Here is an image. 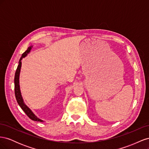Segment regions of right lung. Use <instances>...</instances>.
<instances>
[{"label":"right lung","mask_w":149,"mask_h":149,"mask_svg":"<svg viewBox=\"0 0 149 149\" xmlns=\"http://www.w3.org/2000/svg\"><path fill=\"white\" fill-rule=\"evenodd\" d=\"M31 49V47H29L28 49L22 54V55L20 58V59L19 62V65L17 66V68L15 71V78H14V84H15V95L17 101L19 104L20 107L22 108V109L24 111L25 113L27 115L29 118L35 121H38V122H43L42 120L38 119L37 116H36L33 112L31 111L29 108L26 106L24 102L23 99H22L20 90V86H19V75H20V68H21V65H22V58H25L27 54L30 52V49Z\"/></svg>","instance_id":"add662e5"}]
</instances>
